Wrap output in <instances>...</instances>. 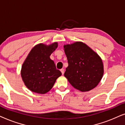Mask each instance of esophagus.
Returning <instances> with one entry per match:
<instances>
[{
	"label": "esophagus",
	"instance_id": "34e87169",
	"mask_svg": "<svg viewBox=\"0 0 125 125\" xmlns=\"http://www.w3.org/2000/svg\"><path fill=\"white\" fill-rule=\"evenodd\" d=\"M61 73H62V75H63V74H64V69H61Z\"/></svg>",
	"mask_w": 125,
	"mask_h": 125
}]
</instances>
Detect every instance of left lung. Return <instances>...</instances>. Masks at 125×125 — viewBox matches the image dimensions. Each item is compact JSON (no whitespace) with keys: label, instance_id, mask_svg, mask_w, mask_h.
Instances as JSON below:
<instances>
[{"label":"left lung","instance_id":"left-lung-1","mask_svg":"<svg viewBox=\"0 0 125 125\" xmlns=\"http://www.w3.org/2000/svg\"><path fill=\"white\" fill-rule=\"evenodd\" d=\"M64 50L69 63L64 75L70 83L82 92L95 87L104 72L100 56L82 42L66 44Z\"/></svg>","mask_w":125,"mask_h":125}]
</instances>
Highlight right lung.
I'll list each match as a JSON object with an SVG mask.
<instances>
[{"instance_id":"right-lung-1","label":"right lung","mask_w":125,"mask_h":125,"mask_svg":"<svg viewBox=\"0 0 125 125\" xmlns=\"http://www.w3.org/2000/svg\"><path fill=\"white\" fill-rule=\"evenodd\" d=\"M58 47V43L49 45L39 43L28 55L21 69L24 84L30 90L38 94H46L54 86L62 73L50 58Z\"/></svg>"}]
</instances>
